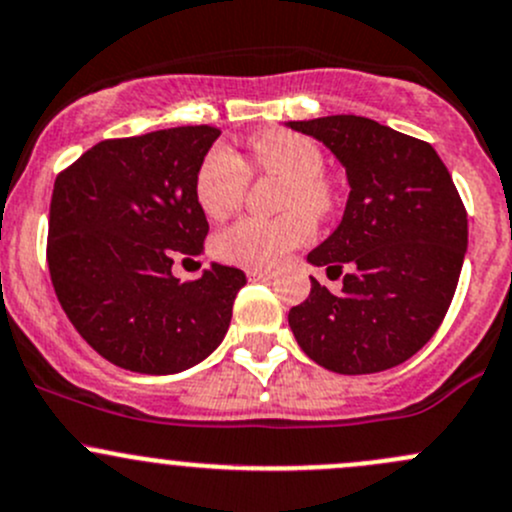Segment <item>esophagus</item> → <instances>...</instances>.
<instances>
[{"label":"esophagus","instance_id":"34e87169","mask_svg":"<svg viewBox=\"0 0 512 512\" xmlns=\"http://www.w3.org/2000/svg\"><path fill=\"white\" fill-rule=\"evenodd\" d=\"M246 276H249V281H268V278H273V273L263 271V268H249Z\"/></svg>","mask_w":512,"mask_h":512}]
</instances>
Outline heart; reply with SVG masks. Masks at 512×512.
Instances as JSON below:
<instances>
[{"label": "heart", "mask_w": 512, "mask_h": 512, "mask_svg": "<svg viewBox=\"0 0 512 512\" xmlns=\"http://www.w3.org/2000/svg\"><path fill=\"white\" fill-rule=\"evenodd\" d=\"M251 160L261 172L286 179L278 219H241L214 239V256L231 266L273 268L313 236V219L333 207V192L323 179L325 157L305 135L291 130H261L249 140ZM249 167L239 152L214 145L199 162L194 199L209 219L221 221L244 202Z\"/></svg>", "instance_id": "obj_1"}]
</instances>
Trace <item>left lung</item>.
<instances>
[{"label":"left lung","mask_w":512,"mask_h":512,"mask_svg":"<svg viewBox=\"0 0 512 512\" xmlns=\"http://www.w3.org/2000/svg\"><path fill=\"white\" fill-rule=\"evenodd\" d=\"M286 125L323 142L350 184L340 224L308 254L342 288L310 276V295L288 313L295 340L337 374L402 365L439 330L468 249L449 170L429 142L360 115Z\"/></svg>","instance_id":"obj_1"}]
</instances>
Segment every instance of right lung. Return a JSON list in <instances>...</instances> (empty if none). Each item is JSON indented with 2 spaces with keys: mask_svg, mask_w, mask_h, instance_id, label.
<instances>
[{
  "mask_svg": "<svg viewBox=\"0 0 512 512\" xmlns=\"http://www.w3.org/2000/svg\"><path fill=\"white\" fill-rule=\"evenodd\" d=\"M217 138L197 125L103 140L56 177L51 283L78 335L115 367L184 372L229 330L244 271L212 263L192 283L172 276L177 258L204 251L194 177Z\"/></svg>",
  "mask_w": 512,
  "mask_h": 512,
  "instance_id": "add662e5",
  "label": "right lung"
}]
</instances>
